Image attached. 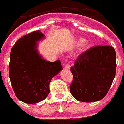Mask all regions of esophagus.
Segmentation results:
<instances>
[{
  "label": "esophagus",
  "mask_w": 124,
  "mask_h": 124,
  "mask_svg": "<svg viewBox=\"0 0 124 124\" xmlns=\"http://www.w3.org/2000/svg\"><path fill=\"white\" fill-rule=\"evenodd\" d=\"M71 68V66H70V65H69V63H67L65 65H64V69H66V70H69Z\"/></svg>",
  "instance_id": "34e87169"
}]
</instances>
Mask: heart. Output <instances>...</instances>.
I'll return each instance as SVG.
<instances>
[{
	"instance_id": "b5f03b06",
	"label": "heart",
	"mask_w": 124,
	"mask_h": 124,
	"mask_svg": "<svg viewBox=\"0 0 124 124\" xmlns=\"http://www.w3.org/2000/svg\"><path fill=\"white\" fill-rule=\"evenodd\" d=\"M85 43V40L84 39H81L79 41V43L81 44V45H82V44H84Z\"/></svg>"
}]
</instances>
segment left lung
Segmentation results:
<instances>
[{
    "instance_id": "8db88e82",
    "label": "left lung",
    "mask_w": 124,
    "mask_h": 124,
    "mask_svg": "<svg viewBox=\"0 0 124 124\" xmlns=\"http://www.w3.org/2000/svg\"><path fill=\"white\" fill-rule=\"evenodd\" d=\"M116 54L111 46H94L82 53L71 67L70 92L78 101L94 102L105 97L116 71Z\"/></svg>"
}]
</instances>
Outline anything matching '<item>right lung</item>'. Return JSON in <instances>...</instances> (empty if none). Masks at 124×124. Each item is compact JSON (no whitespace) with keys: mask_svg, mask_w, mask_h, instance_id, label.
I'll return each mask as SVG.
<instances>
[{"mask_svg":"<svg viewBox=\"0 0 124 124\" xmlns=\"http://www.w3.org/2000/svg\"><path fill=\"white\" fill-rule=\"evenodd\" d=\"M38 30L22 37L10 51L9 77L18 100L26 103H37L49 93L52 78L62 69L60 60H45L37 50V41L44 38Z\"/></svg>","mask_w":124,"mask_h":124,"instance_id":"obj_1","label":"right lung"}]
</instances>
